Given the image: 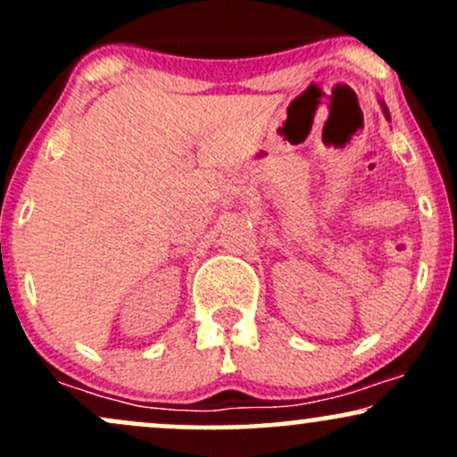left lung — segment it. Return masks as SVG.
Returning a JSON list of instances; mask_svg holds the SVG:
<instances>
[{
  "label": "left lung",
  "instance_id": "left-lung-1",
  "mask_svg": "<svg viewBox=\"0 0 457 457\" xmlns=\"http://www.w3.org/2000/svg\"><path fill=\"white\" fill-rule=\"evenodd\" d=\"M382 109H385V115H386V118H389V112H386V107H385V103H382Z\"/></svg>",
  "mask_w": 457,
  "mask_h": 457
}]
</instances>
